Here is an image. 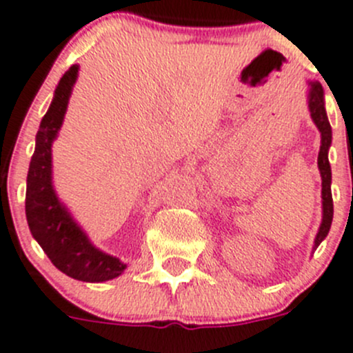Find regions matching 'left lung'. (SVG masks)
I'll return each instance as SVG.
<instances>
[{
	"instance_id": "1",
	"label": "left lung",
	"mask_w": 353,
	"mask_h": 353,
	"mask_svg": "<svg viewBox=\"0 0 353 353\" xmlns=\"http://www.w3.org/2000/svg\"><path fill=\"white\" fill-rule=\"evenodd\" d=\"M308 108H310L312 120L315 121L317 128L321 130V151H319V170L322 176V225L315 239V249L321 245L322 240L327 236L329 228L332 223V195H331V165H329L327 151L331 146V125H329L327 114L324 108V92L321 83H312L310 94H308Z\"/></svg>"
}]
</instances>
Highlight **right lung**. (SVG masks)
<instances>
[{
  "mask_svg": "<svg viewBox=\"0 0 353 353\" xmlns=\"http://www.w3.org/2000/svg\"><path fill=\"white\" fill-rule=\"evenodd\" d=\"M77 77L78 65H71L59 81L54 101L36 134V150L28 172L26 217L32 236L62 273L77 281L104 282L121 275L127 266L88 242L52 188V143L64 120Z\"/></svg>",
  "mask_w": 353,
  "mask_h": 353,
  "instance_id": "obj_1",
  "label": "right lung"
}]
</instances>
